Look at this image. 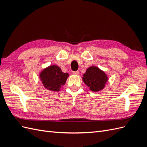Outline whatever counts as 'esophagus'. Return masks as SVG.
Here are the masks:
<instances>
[{
    "mask_svg": "<svg viewBox=\"0 0 147 147\" xmlns=\"http://www.w3.org/2000/svg\"><path fill=\"white\" fill-rule=\"evenodd\" d=\"M72 73H73L74 75H79V72L78 71H74Z\"/></svg>",
    "mask_w": 147,
    "mask_h": 147,
    "instance_id": "obj_1",
    "label": "esophagus"
}]
</instances>
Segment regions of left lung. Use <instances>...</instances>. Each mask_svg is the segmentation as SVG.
Masks as SVG:
<instances>
[{
	"instance_id": "1",
	"label": "left lung",
	"mask_w": 147,
	"mask_h": 147,
	"mask_svg": "<svg viewBox=\"0 0 147 147\" xmlns=\"http://www.w3.org/2000/svg\"><path fill=\"white\" fill-rule=\"evenodd\" d=\"M84 83L94 92L101 90L105 87L108 81V77L105 73L95 66L89 67L83 75Z\"/></svg>"
}]
</instances>
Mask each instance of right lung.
Segmentation results:
<instances>
[{
    "label": "right lung",
    "mask_w": 147,
    "mask_h": 147,
    "mask_svg": "<svg viewBox=\"0 0 147 147\" xmlns=\"http://www.w3.org/2000/svg\"><path fill=\"white\" fill-rule=\"evenodd\" d=\"M39 77L45 88L52 91H59L66 82L69 74L63 72L58 66L53 65L44 69Z\"/></svg>",
    "instance_id": "right-lung-1"
}]
</instances>
